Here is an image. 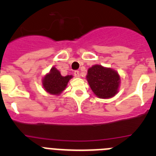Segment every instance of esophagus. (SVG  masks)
Wrapping results in <instances>:
<instances>
[{"instance_id": "obj_1", "label": "esophagus", "mask_w": 156, "mask_h": 156, "mask_svg": "<svg viewBox=\"0 0 156 156\" xmlns=\"http://www.w3.org/2000/svg\"><path fill=\"white\" fill-rule=\"evenodd\" d=\"M74 76H75L76 77H80L79 71H75V72H74Z\"/></svg>"}]
</instances>
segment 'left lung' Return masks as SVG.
Wrapping results in <instances>:
<instances>
[{
	"mask_svg": "<svg viewBox=\"0 0 156 156\" xmlns=\"http://www.w3.org/2000/svg\"><path fill=\"white\" fill-rule=\"evenodd\" d=\"M86 79L92 91L99 98H111L119 92L120 76L113 69L94 65L88 69Z\"/></svg>",
	"mask_w": 156,
	"mask_h": 156,
	"instance_id": "8db88e82",
	"label": "left lung"
}]
</instances>
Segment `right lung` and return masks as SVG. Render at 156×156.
Instances as JSON below:
<instances>
[{
	"instance_id": "add662e5",
	"label": "right lung",
	"mask_w": 156,
	"mask_h": 156,
	"mask_svg": "<svg viewBox=\"0 0 156 156\" xmlns=\"http://www.w3.org/2000/svg\"><path fill=\"white\" fill-rule=\"evenodd\" d=\"M72 75L62 76L59 70L55 67H52L42 79V84L44 90L52 95L61 94L66 90L69 81L73 78Z\"/></svg>"
}]
</instances>
